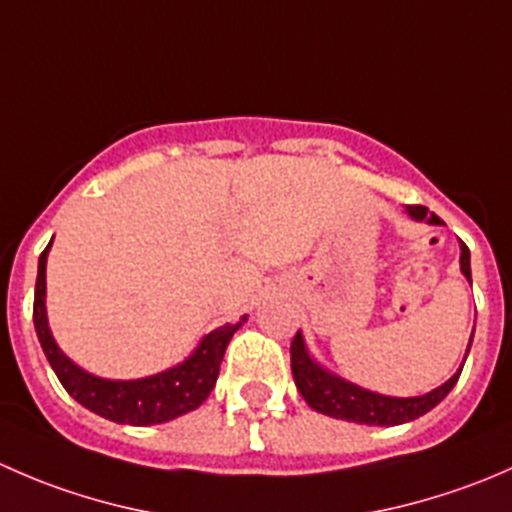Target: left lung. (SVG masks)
I'll use <instances>...</instances> for the list:
<instances>
[{"label": "left lung", "mask_w": 512, "mask_h": 512, "mask_svg": "<svg viewBox=\"0 0 512 512\" xmlns=\"http://www.w3.org/2000/svg\"><path fill=\"white\" fill-rule=\"evenodd\" d=\"M406 213L414 220H426L431 225L443 223L438 215L428 213V208H423V205H406ZM461 272L471 282V252H468L466 242H461ZM468 349H471V344H468ZM289 359H292L294 384L314 411L342 418V421L366 423V426H399V423L414 421V418L428 414L433 406L446 399L448 391L456 386L458 376H461V369H458V374H453L446 384L433 389L431 394L414 396V399H394V396H381L374 391L359 389V386L349 384V381L339 379V376L329 374L322 366L314 364L304 349V339L299 332L294 334L292 347H289Z\"/></svg>", "instance_id": "1"}]
</instances>
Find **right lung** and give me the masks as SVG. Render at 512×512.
<instances>
[{
	"mask_svg": "<svg viewBox=\"0 0 512 512\" xmlns=\"http://www.w3.org/2000/svg\"><path fill=\"white\" fill-rule=\"evenodd\" d=\"M49 247L51 242L39 255V275H36L34 289V327L41 349H44L54 374L59 376L61 386L94 414L108 418V421L128 423V426H153V423H165L170 418L198 409L213 391L227 344H230L232 334L240 329V324L245 322V317L237 324H225V327L210 332L183 364L173 366L163 374L136 381L98 379V376L79 369L69 356H64L51 337L49 324H46L44 297Z\"/></svg>",
	"mask_w": 512,
	"mask_h": 512,
	"instance_id": "right-lung-1",
	"label": "right lung"
}]
</instances>
